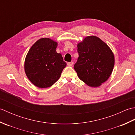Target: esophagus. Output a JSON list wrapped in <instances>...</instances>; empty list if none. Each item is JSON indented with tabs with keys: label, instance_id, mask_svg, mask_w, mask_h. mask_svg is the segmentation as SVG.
Wrapping results in <instances>:
<instances>
[{
	"label": "esophagus",
	"instance_id": "obj_1",
	"mask_svg": "<svg viewBox=\"0 0 135 135\" xmlns=\"http://www.w3.org/2000/svg\"><path fill=\"white\" fill-rule=\"evenodd\" d=\"M74 64V62L72 61V62H67V65L68 66H73Z\"/></svg>",
	"mask_w": 135,
	"mask_h": 135
}]
</instances>
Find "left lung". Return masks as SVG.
<instances>
[{
	"mask_svg": "<svg viewBox=\"0 0 135 135\" xmlns=\"http://www.w3.org/2000/svg\"><path fill=\"white\" fill-rule=\"evenodd\" d=\"M77 47L79 57L74 67L77 75L89 86H100L113 72L115 62L113 51L96 36L86 37Z\"/></svg>",
	"mask_w": 135,
	"mask_h": 135,
	"instance_id": "obj_1",
	"label": "left lung"
}]
</instances>
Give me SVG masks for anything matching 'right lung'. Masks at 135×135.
Segmentation results:
<instances>
[{
	"instance_id": "obj_1",
	"label": "right lung",
	"mask_w": 135,
	"mask_h": 135,
	"mask_svg": "<svg viewBox=\"0 0 135 135\" xmlns=\"http://www.w3.org/2000/svg\"><path fill=\"white\" fill-rule=\"evenodd\" d=\"M57 43L50 38L37 41L25 57L24 70L32 84L39 88L50 87L57 81L67 63L56 52Z\"/></svg>"
}]
</instances>
